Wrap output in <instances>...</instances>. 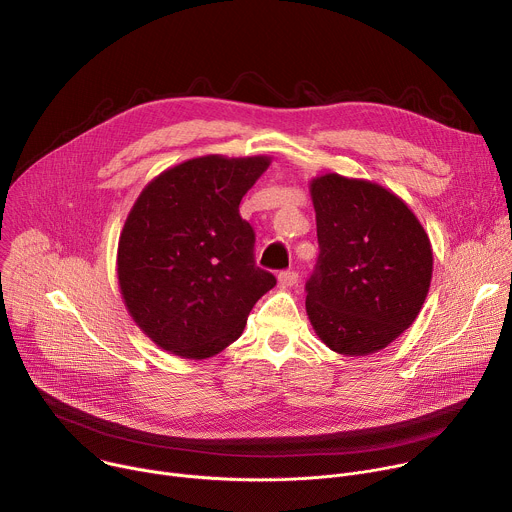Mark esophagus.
Masks as SVG:
<instances>
[{
    "instance_id": "esophagus-1",
    "label": "esophagus",
    "mask_w": 512,
    "mask_h": 512,
    "mask_svg": "<svg viewBox=\"0 0 512 512\" xmlns=\"http://www.w3.org/2000/svg\"><path fill=\"white\" fill-rule=\"evenodd\" d=\"M277 281L281 287H294L298 283V273L296 271H281L277 275Z\"/></svg>"
}]
</instances>
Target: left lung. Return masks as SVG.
I'll return each mask as SVG.
<instances>
[{
	"instance_id": "1",
	"label": "left lung",
	"mask_w": 512,
	"mask_h": 512,
	"mask_svg": "<svg viewBox=\"0 0 512 512\" xmlns=\"http://www.w3.org/2000/svg\"><path fill=\"white\" fill-rule=\"evenodd\" d=\"M320 255L306 281V312L338 354L389 346L417 318L433 253L411 208L391 190L324 174L312 180Z\"/></svg>"
}]
</instances>
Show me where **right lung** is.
<instances>
[{
  "instance_id": "obj_1",
  "label": "right lung",
  "mask_w": 512,
  "mask_h": 512,
  "mask_svg": "<svg viewBox=\"0 0 512 512\" xmlns=\"http://www.w3.org/2000/svg\"><path fill=\"white\" fill-rule=\"evenodd\" d=\"M267 156H202L145 186L117 249L121 296L160 348L208 358L235 342L257 300L277 283L255 265V231L239 204Z\"/></svg>"
}]
</instances>
